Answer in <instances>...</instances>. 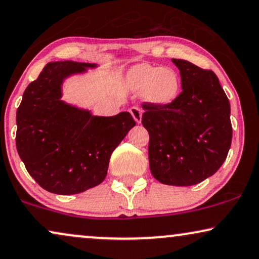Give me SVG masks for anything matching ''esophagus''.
<instances>
[{"label": "esophagus", "mask_w": 259, "mask_h": 259, "mask_svg": "<svg viewBox=\"0 0 259 259\" xmlns=\"http://www.w3.org/2000/svg\"><path fill=\"white\" fill-rule=\"evenodd\" d=\"M130 113H132V116L134 117V119L136 120V123H141V120H142V111H141V109L139 106H133V108L129 109Z\"/></svg>", "instance_id": "1"}]
</instances>
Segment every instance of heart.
<instances>
[{
	"label": "heart",
	"instance_id": "heart-1",
	"mask_svg": "<svg viewBox=\"0 0 259 259\" xmlns=\"http://www.w3.org/2000/svg\"><path fill=\"white\" fill-rule=\"evenodd\" d=\"M126 88L135 94H144L153 105L168 106L177 101L181 92V79L170 67L140 64L127 72Z\"/></svg>",
	"mask_w": 259,
	"mask_h": 259
}]
</instances>
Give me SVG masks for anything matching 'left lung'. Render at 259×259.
Returning <instances> with one entry per match:
<instances>
[{"mask_svg":"<svg viewBox=\"0 0 259 259\" xmlns=\"http://www.w3.org/2000/svg\"><path fill=\"white\" fill-rule=\"evenodd\" d=\"M171 61L180 71V96L168 106L142 104L149 167L161 184L193 186L226 160L232 141L230 102L214 72L187 60Z\"/></svg>","mask_w":259,"mask_h":259,"instance_id":"obj_1","label":"left lung"}]
</instances>
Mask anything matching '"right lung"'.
Listing matches in <instances>:
<instances>
[{
  "label": "right lung",
  "mask_w": 259,
  "mask_h": 259,
  "mask_svg": "<svg viewBox=\"0 0 259 259\" xmlns=\"http://www.w3.org/2000/svg\"><path fill=\"white\" fill-rule=\"evenodd\" d=\"M96 66L48 63L16 111L17 153L30 177L54 194H78L102 184L112 151L136 124L129 112L94 116L61 101L64 79Z\"/></svg>",
  "instance_id": "1"
}]
</instances>
